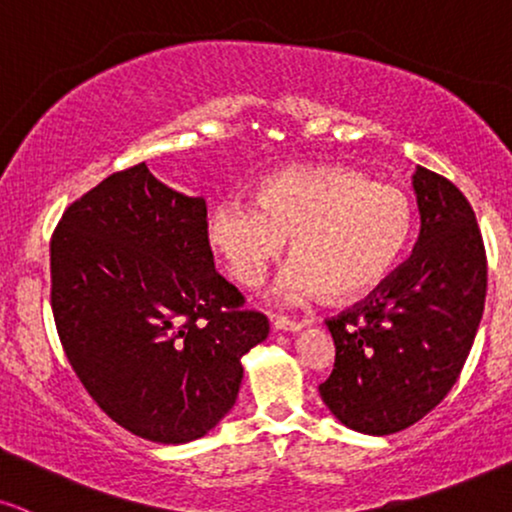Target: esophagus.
<instances>
[{"mask_svg":"<svg viewBox=\"0 0 512 512\" xmlns=\"http://www.w3.org/2000/svg\"><path fill=\"white\" fill-rule=\"evenodd\" d=\"M273 327L277 332H299L304 325L296 323V320L285 318V315H277V318H273Z\"/></svg>","mask_w":512,"mask_h":512,"instance_id":"1","label":"esophagus"}]
</instances>
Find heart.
Masks as SVG:
<instances>
[{
  "label": "heart",
  "instance_id": "heart-1",
  "mask_svg": "<svg viewBox=\"0 0 512 512\" xmlns=\"http://www.w3.org/2000/svg\"><path fill=\"white\" fill-rule=\"evenodd\" d=\"M410 232L406 194L344 166L275 170L258 182L254 201H220L206 223L208 244L239 287H256L289 237L294 261L277 282L285 301L370 292L399 266Z\"/></svg>",
  "mask_w": 512,
  "mask_h": 512
}]
</instances>
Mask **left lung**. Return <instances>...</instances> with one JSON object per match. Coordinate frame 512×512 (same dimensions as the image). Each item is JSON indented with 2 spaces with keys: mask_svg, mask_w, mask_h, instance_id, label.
I'll use <instances>...</instances> for the list:
<instances>
[{
  "mask_svg": "<svg viewBox=\"0 0 512 512\" xmlns=\"http://www.w3.org/2000/svg\"><path fill=\"white\" fill-rule=\"evenodd\" d=\"M420 237L368 299L327 320L332 375L320 399L349 430L384 437L415 425L456 384L487 296V256L463 192L441 175H413Z\"/></svg>",
  "mask_w": 512,
  "mask_h": 512,
  "instance_id": "1",
  "label": "left lung"
}]
</instances>
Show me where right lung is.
I'll return each mask as SVG.
<instances>
[{"label":"right lung","mask_w":512,"mask_h":512,"mask_svg":"<svg viewBox=\"0 0 512 512\" xmlns=\"http://www.w3.org/2000/svg\"><path fill=\"white\" fill-rule=\"evenodd\" d=\"M213 266L206 201L140 163L73 201L52 237V311L82 387L159 444L204 437L235 406L268 318Z\"/></svg>","instance_id":"right-lung-1"}]
</instances>
